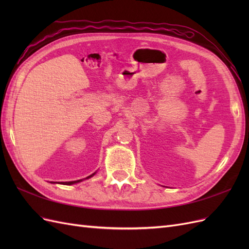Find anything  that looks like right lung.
<instances>
[{
	"label": "right lung",
	"mask_w": 249,
	"mask_h": 249,
	"mask_svg": "<svg viewBox=\"0 0 249 249\" xmlns=\"http://www.w3.org/2000/svg\"><path fill=\"white\" fill-rule=\"evenodd\" d=\"M94 175V173H93ZM93 175H91V176H89L88 178H91ZM82 179H78V180H73V182H64V183H62L63 185H72V184H76V183H79V182H81Z\"/></svg>",
	"instance_id": "1"
}]
</instances>
